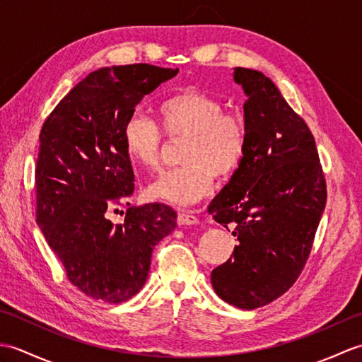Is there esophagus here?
<instances>
[{
    "label": "esophagus",
    "instance_id": "34e87169",
    "mask_svg": "<svg viewBox=\"0 0 362 362\" xmlns=\"http://www.w3.org/2000/svg\"><path fill=\"white\" fill-rule=\"evenodd\" d=\"M177 224L179 226H194L199 224V218L187 210H180L177 214Z\"/></svg>",
    "mask_w": 362,
    "mask_h": 362
}]
</instances>
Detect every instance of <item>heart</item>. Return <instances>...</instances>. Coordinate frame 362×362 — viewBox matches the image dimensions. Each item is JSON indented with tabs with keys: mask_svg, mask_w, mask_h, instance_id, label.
I'll use <instances>...</instances> for the list:
<instances>
[{
	"mask_svg": "<svg viewBox=\"0 0 362 362\" xmlns=\"http://www.w3.org/2000/svg\"><path fill=\"white\" fill-rule=\"evenodd\" d=\"M158 127L143 115H132L122 127V148L134 165L148 171L160 166L163 132L182 140L183 166L165 173L149 185L148 196L174 205H191L209 196L216 175H232L245 151V126L235 113L222 112L216 98L185 90L163 99L157 107Z\"/></svg>",
	"mask_w": 362,
	"mask_h": 362,
	"instance_id": "obj_1",
	"label": "heart"
}]
</instances>
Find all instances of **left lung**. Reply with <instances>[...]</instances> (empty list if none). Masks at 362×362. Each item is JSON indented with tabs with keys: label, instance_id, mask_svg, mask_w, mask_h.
Here are the masks:
<instances>
[{
	"label": "left lung",
	"instance_id": "obj_1",
	"mask_svg": "<svg viewBox=\"0 0 362 362\" xmlns=\"http://www.w3.org/2000/svg\"><path fill=\"white\" fill-rule=\"evenodd\" d=\"M243 87L245 151L209 213L233 226L232 257L213 269L211 284L227 303L255 310L283 296L310 257L327 204L316 141L303 118L263 73L235 68Z\"/></svg>",
	"mask_w": 362,
	"mask_h": 362
}]
</instances>
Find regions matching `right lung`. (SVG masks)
<instances>
[{"instance_id": "add662e5", "label": "right lung", "mask_w": 362, "mask_h": 362, "mask_svg": "<svg viewBox=\"0 0 362 362\" xmlns=\"http://www.w3.org/2000/svg\"><path fill=\"white\" fill-rule=\"evenodd\" d=\"M179 73L149 64L99 68L46 118L35 166L37 224L68 280L107 303L134 297L148 279L152 250L177 227L165 204L129 206L134 171L122 127L136 104ZM122 213V211H121Z\"/></svg>"}]
</instances>
